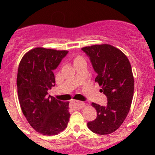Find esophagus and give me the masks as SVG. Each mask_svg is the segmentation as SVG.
Wrapping results in <instances>:
<instances>
[{"label": "esophagus", "mask_w": 155, "mask_h": 155, "mask_svg": "<svg viewBox=\"0 0 155 155\" xmlns=\"http://www.w3.org/2000/svg\"><path fill=\"white\" fill-rule=\"evenodd\" d=\"M71 104L72 107L76 109H82V107H84V106H85V104H84L83 102H81V101H73Z\"/></svg>", "instance_id": "34e87169"}]
</instances>
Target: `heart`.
<instances>
[{"label":"heart","mask_w":155,"mask_h":155,"mask_svg":"<svg viewBox=\"0 0 155 155\" xmlns=\"http://www.w3.org/2000/svg\"><path fill=\"white\" fill-rule=\"evenodd\" d=\"M82 58H82V56H77V57H76V58H75L74 61H76L79 60V59H82Z\"/></svg>","instance_id":"heart-1"}]
</instances>
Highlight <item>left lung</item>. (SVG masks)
Returning a JSON list of instances; mask_svg holds the SVG:
<instances>
[{"mask_svg": "<svg viewBox=\"0 0 155 155\" xmlns=\"http://www.w3.org/2000/svg\"><path fill=\"white\" fill-rule=\"evenodd\" d=\"M82 50L97 74L95 82L107 97L105 107L91 104L97 116L87 122V127L100 135L110 134L124 122L132 103L134 79L130 63L121 50L109 44L86 46Z\"/></svg>", "mask_w": 155, "mask_h": 155, "instance_id": "obj_1", "label": "left lung"}]
</instances>
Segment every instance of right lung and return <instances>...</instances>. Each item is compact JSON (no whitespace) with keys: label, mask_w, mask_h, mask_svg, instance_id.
Masks as SVG:
<instances>
[{"label":"right lung","mask_w":155,"mask_h":155,"mask_svg":"<svg viewBox=\"0 0 155 155\" xmlns=\"http://www.w3.org/2000/svg\"><path fill=\"white\" fill-rule=\"evenodd\" d=\"M65 50L37 47L20 61L17 89L20 107L30 125L43 135H56L68 127L69 102L48 94L55 85L53 71L68 54Z\"/></svg>","instance_id":"obj_1"}]
</instances>
